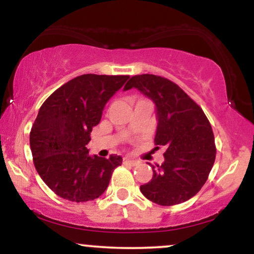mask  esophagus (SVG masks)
Returning <instances> with one entry per match:
<instances>
[{"instance_id": "esophagus-1", "label": "esophagus", "mask_w": 254, "mask_h": 254, "mask_svg": "<svg viewBox=\"0 0 254 254\" xmlns=\"http://www.w3.org/2000/svg\"><path fill=\"white\" fill-rule=\"evenodd\" d=\"M123 164L124 165H130V166H137L139 164V162L136 161V160H131V159H127V157H124Z\"/></svg>"}]
</instances>
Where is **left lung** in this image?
I'll return each mask as SVG.
<instances>
[{"label":"left lung","instance_id":"obj_1","mask_svg":"<svg viewBox=\"0 0 254 254\" xmlns=\"http://www.w3.org/2000/svg\"><path fill=\"white\" fill-rule=\"evenodd\" d=\"M138 89L155 105V144L164 145L165 161L151 166L153 178L139 190L159 205L186 202L202 189L216 156L211 125L203 110L167 78L136 75L124 90ZM159 148V147H157Z\"/></svg>","mask_w":254,"mask_h":254}]
</instances>
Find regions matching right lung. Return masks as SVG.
I'll list each match as a JSON object with an SVG mask.
<instances>
[{
	"label": "right lung",
	"instance_id": "1",
	"mask_svg": "<svg viewBox=\"0 0 254 254\" xmlns=\"http://www.w3.org/2000/svg\"><path fill=\"white\" fill-rule=\"evenodd\" d=\"M129 76L84 74L64 83L44 101L30 133L34 166L57 196L71 202L100 197L121 156L90 155L87 144L105 105Z\"/></svg>",
	"mask_w": 254,
	"mask_h": 254
}]
</instances>
